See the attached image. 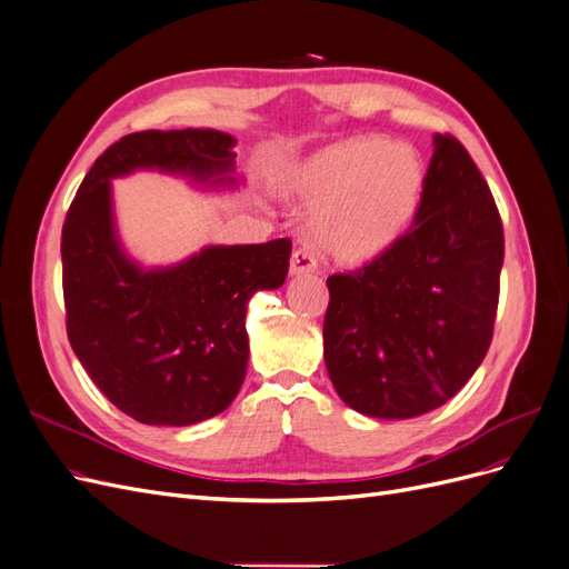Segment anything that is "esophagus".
<instances>
[{
  "label": "esophagus",
  "mask_w": 569,
  "mask_h": 569,
  "mask_svg": "<svg viewBox=\"0 0 569 569\" xmlns=\"http://www.w3.org/2000/svg\"><path fill=\"white\" fill-rule=\"evenodd\" d=\"M316 258L308 253V251H301L297 249L295 253H291L289 258V274L291 278H299V274H308V272H316Z\"/></svg>",
  "instance_id": "1"
}]
</instances>
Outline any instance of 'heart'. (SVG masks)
<instances>
[{
	"instance_id": "heart-1",
	"label": "heart",
	"mask_w": 569,
	"mask_h": 569,
	"mask_svg": "<svg viewBox=\"0 0 569 569\" xmlns=\"http://www.w3.org/2000/svg\"><path fill=\"white\" fill-rule=\"evenodd\" d=\"M427 184L420 153L385 137H349L287 166L278 189L313 203L311 242L339 266H368L389 253L416 222Z\"/></svg>"
}]
</instances>
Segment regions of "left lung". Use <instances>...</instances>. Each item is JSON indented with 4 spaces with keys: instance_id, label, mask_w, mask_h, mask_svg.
Wrapping results in <instances>:
<instances>
[{
    "instance_id": "left-lung-1",
    "label": "left lung",
    "mask_w": 569,
    "mask_h": 569,
    "mask_svg": "<svg viewBox=\"0 0 569 569\" xmlns=\"http://www.w3.org/2000/svg\"><path fill=\"white\" fill-rule=\"evenodd\" d=\"M503 266L487 180L451 134H435L422 209L389 253L327 278L325 368L349 408L408 420L443 406L485 360Z\"/></svg>"
}]
</instances>
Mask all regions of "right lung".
<instances>
[{
	"label": "right lung",
	"instance_id": "1",
	"mask_svg": "<svg viewBox=\"0 0 569 569\" xmlns=\"http://www.w3.org/2000/svg\"><path fill=\"white\" fill-rule=\"evenodd\" d=\"M234 144L211 128L126 134L94 161L68 209V341L101 393L137 422L184 427L234 401L249 363V299L284 284L291 242L211 244L147 268L120 242L111 180L159 170L199 189H234Z\"/></svg>",
	"mask_w": 569,
	"mask_h": 569
}]
</instances>
